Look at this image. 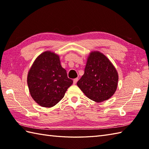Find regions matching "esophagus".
Returning a JSON list of instances; mask_svg holds the SVG:
<instances>
[{
  "label": "esophagus",
  "mask_w": 149,
  "mask_h": 149,
  "mask_svg": "<svg viewBox=\"0 0 149 149\" xmlns=\"http://www.w3.org/2000/svg\"><path fill=\"white\" fill-rule=\"evenodd\" d=\"M74 81V84H75L77 83V82L78 81V78H75V79H74V81Z\"/></svg>",
  "instance_id": "1"
}]
</instances>
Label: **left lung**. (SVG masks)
Instances as JSON below:
<instances>
[{
	"label": "left lung",
	"mask_w": 149,
	"mask_h": 149,
	"mask_svg": "<svg viewBox=\"0 0 149 149\" xmlns=\"http://www.w3.org/2000/svg\"><path fill=\"white\" fill-rule=\"evenodd\" d=\"M118 75L110 60L99 51L90 53L84 74L77 85L88 98L96 102L109 99L115 93Z\"/></svg>",
	"instance_id": "obj_1"
}]
</instances>
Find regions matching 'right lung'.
I'll list each match as a JSON object with an SVG mask.
<instances>
[{"label":"right lung","instance_id":"add662e5","mask_svg":"<svg viewBox=\"0 0 149 149\" xmlns=\"http://www.w3.org/2000/svg\"><path fill=\"white\" fill-rule=\"evenodd\" d=\"M72 83L61 65L59 56L49 50L38 56L28 72L27 85L31 95L44 107L58 104Z\"/></svg>","mask_w":149,"mask_h":149}]
</instances>
